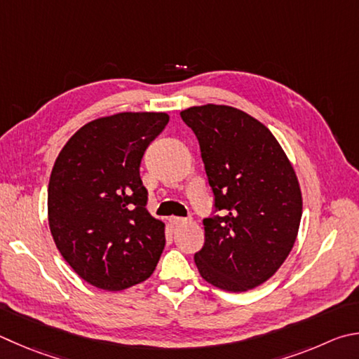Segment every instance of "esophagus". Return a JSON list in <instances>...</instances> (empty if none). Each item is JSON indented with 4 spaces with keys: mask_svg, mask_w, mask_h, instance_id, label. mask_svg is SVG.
Here are the masks:
<instances>
[{
    "mask_svg": "<svg viewBox=\"0 0 359 359\" xmlns=\"http://www.w3.org/2000/svg\"><path fill=\"white\" fill-rule=\"evenodd\" d=\"M169 223H171L172 226H182V224H185V223H188V218H180V217H171L169 218Z\"/></svg>",
    "mask_w": 359,
    "mask_h": 359,
    "instance_id": "34e87169",
    "label": "esophagus"
}]
</instances>
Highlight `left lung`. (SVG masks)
<instances>
[{"instance_id":"8db88e82","label":"left lung","mask_w":359,"mask_h":359,"mask_svg":"<svg viewBox=\"0 0 359 359\" xmlns=\"http://www.w3.org/2000/svg\"><path fill=\"white\" fill-rule=\"evenodd\" d=\"M180 117L199 141L215 212L194 254L201 276L227 292L257 287L278 271L297 240L303 201L275 136L252 116L226 105L191 107Z\"/></svg>"}]
</instances>
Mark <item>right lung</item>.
<instances>
[{
	"label": "right lung",
	"instance_id": "obj_1",
	"mask_svg": "<svg viewBox=\"0 0 359 359\" xmlns=\"http://www.w3.org/2000/svg\"><path fill=\"white\" fill-rule=\"evenodd\" d=\"M166 113H119L83 126L57 155L48 184V223L78 276L116 292L152 275L165 224L147 212L140 165L165 130Z\"/></svg>",
	"mask_w": 359,
	"mask_h": 359
}]
</instances>
